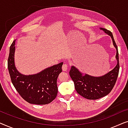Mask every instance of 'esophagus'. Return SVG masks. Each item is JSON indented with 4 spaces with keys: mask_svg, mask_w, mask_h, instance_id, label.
<instances>
[{
    "mask_svg": "<svg viewBox=\"0 0 128 128\" xmlns=\"http://www.w3.org/2000/svg\"><path fill=\"white\" fill-rule=\"evenodd\" d=\"M68 68V66L67 64H63V66H62V69L63 70H64V71H66V70H67Z\"/></svg>",
    "mask_w": 128,
    "mask_h": 128,
    "instance_id": "obj_1",
    "label": "esophagus"
}]
</instances>
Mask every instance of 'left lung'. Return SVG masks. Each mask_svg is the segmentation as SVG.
<instances>
[{"label": "left lung", "instance_id": "left-lung-1", "mask_svg": "<svg viewBox=\"0 0 128 128\" xmlns=\"http://www.w3.org/2000/svg\"><path fill=\"white\" fill-rule=\"evenodd\" d=\"M108 36H111L112 43L116 49L115 58L117 64L111 71L100 76H94L80 72L74 66H71L69 74L74 82L76 92L82 97L88 100H97L108 95L113 88L118 78L120 64L118 48L111 31L100 28Z\"/></svg>", "mask_w": 128, "mask_h": 128}]
</instances>
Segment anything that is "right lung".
Masks as SVG:
<instances>
[{
	"mask_svg": "<svg viewBox=\"0 0 128 128\" xmlns=\"http://www.w3.org/2000/svg\"><path fill=\"white\" fill-rule=\"evenodd\" d=\"M16 40L10 47L8 62L14 87L22 98L30 104L45 105L51 102L57 96V78L62 72L64 62L45 68L36 74H22L15 66Z\"/></svg>",
	"mask_w": 128,
	"mask_h": 128,
	"instance_id": "1",
	"label": "right lung"
}]
</instances>
